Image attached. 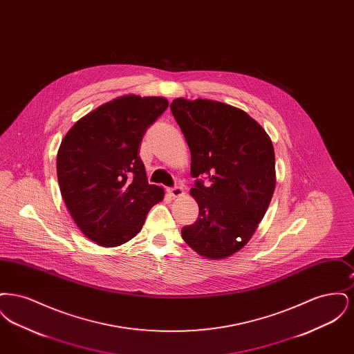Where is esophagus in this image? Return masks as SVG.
Returning <instances> with one entry per match:
<instances>
[{
    "mask_svg": "<svg viewBox=\"0 0 354 354\" xmlns=\"http://www.w3.org/2000/svg\"><path fill=\"white\" fill-rule=\"evenodd\" d=\"M169 192L172 198H180V196H183V194H185L183 188L179 187V185H175V187H172V188H169Z\"/></svg>",
    "mask_w": 354,
    "mask_h": 354,
    "instance_id": "obj_1",
    "label": "esophagus"
}]
</instances>
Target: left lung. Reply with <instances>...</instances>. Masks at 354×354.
<instances>
[{
  "label": "left lung",
  "instance_id": "left-lung-1",
  "mask_svg": "<svg viewBox=\"0 0 354 354\" xmlns=\"http://www.w3.org/2000/svg\"><path fill=\"white\" fill-rule=\"evenodd\" d=\"M169 107L191 151L196 180L189 192L199 205L182 237L203 257H230L250 241L268 209L276 185L272 140L245 111L227 103L176 98Z\"/></svg>",
  "mask_w": 354,
  "mask_h": 354
}]
</instances>
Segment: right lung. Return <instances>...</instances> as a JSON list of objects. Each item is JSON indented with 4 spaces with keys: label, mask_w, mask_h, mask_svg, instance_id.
I'll list each match as a JSON object with an SVG mask.
<instances>
[{
    "label": "right lung",
    "mask_w": 354,
    "mask_h": 354,
    "mask_svg": "<svg viewBox=\"0 0 354 354\" xmlns=\"http://www.w3.org/2000/svg\"><path fill=\"white\" fill-rule=\"evenodd\" d=\"M167 107L163 97H118L80 119L61 142L57 175L62 198L80 230L98 245L131 240L151 207L163 201V188L147 182L139 149Z\"/></svg>",
    "instance_id": "add662e5"
}]
</instances>
